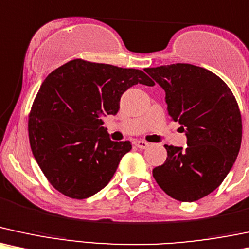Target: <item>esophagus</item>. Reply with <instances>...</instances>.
<instances>
[{
	"mask_svg": "<svg viewBox=\"0 0 249 249\" xmlns=\"http://www.w3.org/2000/svg\"><path fill=\"white\" fill-rule=\"evenodd\" d=\"M133 144L140 149H145L149 145V143L145 141H141V140H136V141L133 142Z\"/></svg>",
	"mask_w": 249,
	"mask_h": 249,
	"instance_id": "esophagus-1",
	"label": "esophagus"
}]
</instances>
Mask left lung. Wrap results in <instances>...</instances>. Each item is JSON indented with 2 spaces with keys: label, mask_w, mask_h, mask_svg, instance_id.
<instances>
[{
  "label": "left lung",
  "mask_w": 249,
  "mask_h": 249,
  "mask_svg": "<svg viewBox=\"0 0 249 249\" xmlns=\"http://www.w3.org/2000/svg\"><path fill=\"white\" fill-rule=\"evenodd\" d=\"M165 90L169 115L185 131L188 147L164 145V164L153 176L174 199L196 201L223 183L241 145L242 122L238 102L217 74L191 64L145 69Z\"/></svg>",
  "instance_id": "1"
}]
</instances>
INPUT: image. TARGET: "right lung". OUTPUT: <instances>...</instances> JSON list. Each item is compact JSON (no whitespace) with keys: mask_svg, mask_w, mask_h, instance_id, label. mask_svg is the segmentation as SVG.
I'll use <instances>...</instances> for the list:
<instances>
[{"mask_svg":"<svg viewBox=\"0 0 249 249\" xmlns=\"http://www.w3.org/2000/svg\"><path fill=\"white\" fill-rule=\"evenodd\" d=\"M155 83L141 70L74 59L51 72L29 114L35 160L55 190L85 199L109 183L129 141L114 142L102 115L119 112L129 87Z\"/></svg>","mask_w":249,"mask_h":249,"instance_id":"1","label":"right lung"}]
</instances>
